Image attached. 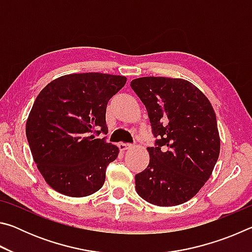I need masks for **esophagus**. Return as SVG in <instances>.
<instances>
[{"mask_svg": "<svg viewBox=\"0 0 252 252\" xmlns=\"http://www.w3.org/2000/svg\"><path fill=\"white\" fill-rule=\"evenodd\" d=\"M130 148H132V144H130V143H123V142L119 143V149H120L121 151H126Z\"/></svg>", "mask_w": 252, "mask_h": 252, "instance_id": "obj_1", "label": "esophagus"}]
</instances>
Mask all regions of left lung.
<instances>
[{
    "label": "left lung",
    "instance_id": "8db88e82",
    "mask_svg": "<svg viewBox=\"0 0 252 252\" xmlns=\"http://www.w3.org/2000/svg\"><path fill=\"white\" fill-rule=\"evenodd\" d=\"M131 88L146 105L155 147L150 162L135 176L146 201L172 207L193 198L210 178L220 153L216 113L207 96L183 79L144 76Z\"/></svg>",
    "mask_w": 252,
    "mask_h": 252
}]
</instances>
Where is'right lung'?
<instances>
[{"instance_id": "right-lung-1", "label": "right lung", "mask_w": 252, "mask_h": 252, "mask_svg": "<svg viewBox=\"0 0 252 252\" xmlns=\"http://www.w3.org/2000/svg\"><path fill=\"white\" fill-rule=\"evenodd\" d=\"M126 82V76L97 72L67 74L37 95L25 132L33 160L52 189L79 198L103 186L119 148L95 135L108 133L106 105Z\"/></svg>"}]
</instances>
